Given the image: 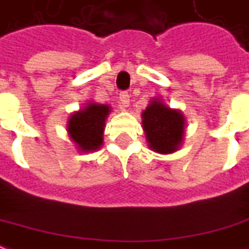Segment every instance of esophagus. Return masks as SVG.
Listing matches in <instances>:
<instances>
[{
  "mask_svg": "<svg viewBox=\"0 0 249 249\" xmlns=\"http://www.w3.org/2000/svg\"><path fill=\"white\" fill-rule=\"evenodd\" d=\"M119 101H121L122 108H127L128 105H130V96H128L127 93H121L119 94Z\"/></svg>",
  "mask_w": 249,
  "mask_h": 249,
  "instance_id": "1",
  "label": "esophagus"
}]
</instances>
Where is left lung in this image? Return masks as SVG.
<instances>
[{"mask_svg":"<svg viewBox=\"0 0 249 249\" xmlns=\"http://www.w3.org/2000/svg\"><path fill=\"white\" fill-rule=\"evenodd\" d=\"M149 149L160 155L177 152L183 142L186 119L181 109L170 108L161 97H153L141 113Z\"/></svg>","mask_w":249,"mask_h":249,"instance_id":"obj_1","label":"left lung"}]
</instances>
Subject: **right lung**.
<instances>
[{"mask_svg":"<svg viewBox=\"0 0 249 249\" xmlns=\"http://www.w3.org/2000/svg\"><path fill=\"white\" fill-rule=\"evenodd\" d=\"M112 112L108 104L89 101L79 111L70 115L67 121V133L76 149L83 153L98 151L104 142L105 121Z\"/></svg>","mask_w":249,"mask_h":249,"instance_id":"1","label":"right lung"}]
</instances>
